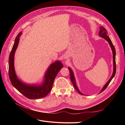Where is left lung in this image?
<instances>
[{
    "label": "left lung",
    "instance_id": "left-lung-1",
    "mask_svg": "<svg viewBox=\"0 0 125 125\" xmlns=\"http://www.w3.org/2000/svg\"><path fill=\"white\" fill-rule=\"evenodd\" d=\"M100 32H99V36L103 37V38L105 39L109 43V45H110V46L112 48V50L113 51V65H114V70H113V74L112 75L111 78H110V79L108 80V81L107 82V83L106 84L104 87L103 88V89H102L100 93L104 91L106 88L107 87V86L109 85V83L111 82V81H112V79L114 78V77L115 76V73H116V59H115V57H116V51H115V48L114 46V45H113L112 42V41L111 40L110 38H109V36L107 35V31H106V30L104 27H102V26H100ZM69 72H70V79H71V81L73 83V85L74 86V89L76 90L79 93H80L81 95H82V94L80 92V91H79L77 88V86L76 85V84H75V78L74 77L73 75V72L72 71V70L69 68Z\"/></svg>",
    "mask_w": 125,
    "mask_h": 125
}]
</instances>
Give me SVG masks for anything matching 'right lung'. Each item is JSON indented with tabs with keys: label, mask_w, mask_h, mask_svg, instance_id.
<instances>
[{
	"label": "right lung",
	"mask_w": 125,
	"mask_h": 125,
	"mask_svg": "<svg viewBox=\"0 0 125 125\" xmlns=\"http://www.w3.org/2000/svg\"><path fill=\"white\" fill-rule=\"evenodd\" d=\"M20 32L14 41L9 58V76L12 85L21 94L29 99H38L46 96L51 92L55 79L59 70L63 67L60 62H56L50 66L45 75V81L41 85H29L21 82L18 79L14 68V55L18 47Z\"/></svg>",
	"instance_id": "add662e5"
}]
</instances>
